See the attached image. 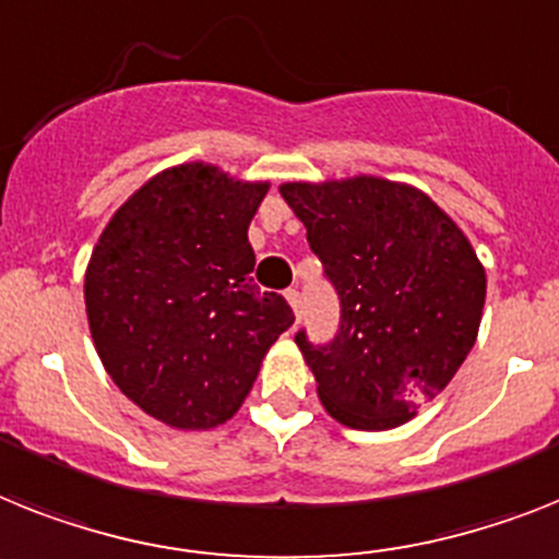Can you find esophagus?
<instances>
[{
  "instance_id": "34e87169",
  "label": "esophagus",
  "mask_w": 559,
  "mask_h": 559,
  "mask_svg": "<svg viewBox=\"0 0 559 559\" xmlns=\"http://www.w3.org/2000/svg\"><path fill=\"white\" fill-rule=\"evenodd\" d=\"M285 299H288V306H290V311H294V317H302V311H299V308H302V297H299V290L297 288H288L285 290Z\"/></svg>"
}]
</instances>
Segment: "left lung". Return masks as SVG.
<instances>
[{"label":"left lung","instance_id":"obj_1","mask_svg":"<svg viewBox=\"0 0 559 559\" xmlns=\"http://www.w3.org/2000/svg\"><path fill=\"white\" fill-rule=\"evenodd\" d=\"M311 251L343 302L325 348L297 334L325 412L357 431H389L435 400L477 343L486 269L463 228L426 191L357 174L283 182Z\"/></svg>","mask_w":559,"mask_h":559}]
</instances>
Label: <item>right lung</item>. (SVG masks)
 <instances>
[{"label":"right lung","instance_id":"right-lung-1","mask_svg":"<svg viewBox=\"0 0 559 559\" xmlns=\"http://www.w3.org/2000/svg\"><path fill=\"white\" fill-rule=\"evenodd\" d=\"M269 179L182 163L114 211L85 269V313L105 371L177 431L228 423L294 313L251 283L248 225Z\"/></svg>","mask_w":559,"mask_h":559}]
</instances>
